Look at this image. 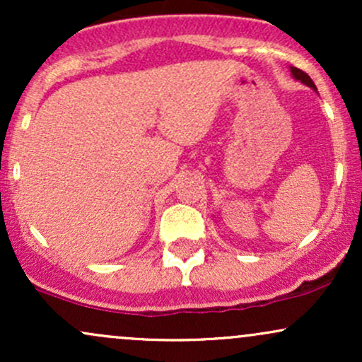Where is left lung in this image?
<instances>
[{
  "instance_id": "left-lung-1",
  "label": "left lung",
  "mask_w": 362,
  "mask_h": 362,
  "mask_svg": "<svg viewBox=\"0 0 362 362\" xmlns=\"http://www.w3.org/2000/svg\"><path fill=\"white\" fill-rule=\"evenodd\" d=\"M291 73H293V76L296 78V80H300L301 83H305V85H308L310 88L317 90V86H315V83L311 81V78H310L308 74H306L305 71H301V69H298V68H291Z\"/></svg>"
}]
</instances>
